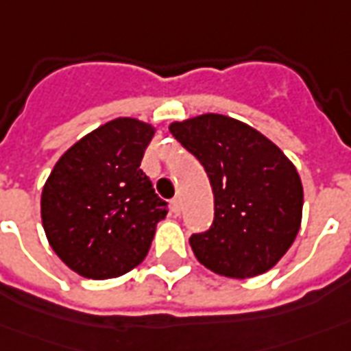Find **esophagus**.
Returning a JSON list of instances; mask_svg holds the SVG:
<instances>
[{
    "instance_id": "1",
    "label": "esophagus",
    "mask_w": 351,
    "mask_h": 351,
    "mask_svg": "<svg viewBox=\"0 0 351 351\" xmlns=\"http://www.w3.org/2000/svg\"><path fill=\"white\" fill-rule=\"evenodd\" d=\"M171 214H173V216H180V214H181L180 199H173V200H171Z\"/></svg>"
}]
</instances>
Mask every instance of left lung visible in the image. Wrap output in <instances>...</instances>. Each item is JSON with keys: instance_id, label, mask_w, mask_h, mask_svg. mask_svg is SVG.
I'll list each match as a JSON object with an SVG mask.
<instances>
[{"instance_id": "8db88e82", "label": "left lung", "mask_w": 351, "mask_h": 351, "mask_svg": "<svg viewBox=\"0 0 351 351\" xmlns=\"http://www.w3.org/2000/svg\"><path fill=\"white\" fill-rule=\"evenodd\" d=\"M204 166L214 193V221L191 235L210 271L246 279L271 269L291 248L302 221L298 171L265 135L235 118L202 114L170 125Z\"/></svg>"}]
</instances>
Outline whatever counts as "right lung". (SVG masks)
<instances>
[{
    "mask_svg": "<svg viewBox=\"0 0 351 351\" xmlns=\"http://www.w3.org/2000/svg\"><path fill=\"white\" fill-rule=\"evenodd\" d=\"M154 128L116 118L74 143L42 191V223L51 248L88 279L120 277L143 262L168 214L141 170Z\"/></svg>",
    "mask_w": 351,
    "mask_h": 351,
    "instance_id": "obj_1",
    "label": "right lung"
}]
</instances>
